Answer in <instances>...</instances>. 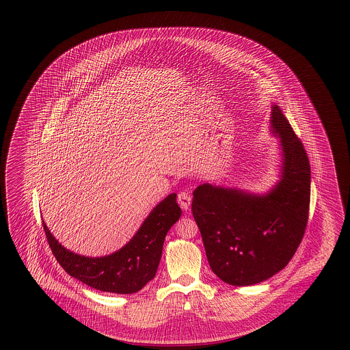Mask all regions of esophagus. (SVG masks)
Segmentation results:
<instances>
[{"instance_id":"obj_1","label":"esophagus","mask_w":350,"mask_h":350,"mask_svg":"<svg viewBox=\"0 0 350 350\" xmlns=\"http://www.w3.org/2000/svg\"><path fill=\"white\" fill-rule=\"evenodd\" d=\"M178 204H180L182 211H186V212H187V211L190 209L191 198L190 195H189V192L182 191V192L178 193Z\"/></svg>"}]
</instances>
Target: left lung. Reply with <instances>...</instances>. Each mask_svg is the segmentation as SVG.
I'll return each mask as SVG.
<instances>
[{"instance_id": "obj_1", "label": "left lung", "mask_w": 350, "mask_h": 350, "mask_svg": "<svg viewBox=\"0 0 350 350\" xmlns=\"http://www.w3.org/2000/svg\"><path fill=\"white\" fill-rule=\"evenodd\" d=\"M271 132L280 138V180L267 193L204 183L193 191L192 215L213 272L249 286L284 269L306 232L310 200L307 152L288 120L272 106Z\"/></svg>"}]
</instances>
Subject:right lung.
<instances>
[{
	"instance_id": "obj_1",
	"label": "right lung",
	"mask_w": 350,
	"mask_h": 350,
	"mask_svg": "<svg viewBox=\"0 0 350 350\" xmlns=\"http://www.w3.org/2000/svg\"><path fill=\"white\" fill-rule=\"evenodd\" d=\"M180 214L177 193H170L151 211L136 234L122 249L96 258L65 249L44 222L42 224L53 255L68 275L100 291L133 294L155 277L165 236Z\"/></svg>"
}]
</instances>
